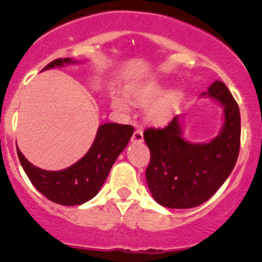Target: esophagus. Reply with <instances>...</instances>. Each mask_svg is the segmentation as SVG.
Masks as SVG:
<instances>
[{
  "mask_svg": "<svg viewBox=\"0 0 262 262\" xmlns=\"http://www.w3.org/2000/svg\"><path fill=\"white\" fill-rule=\"evenodd\" d=\"M143 140H144L143 130H140V129H137V130L134 132L133 137H132V141H133V143H141Z\"/></svg>",
  "mask_w": 262,
  "mask_h": 262,
  "instance_id": "34e87169",
  "label": "esophagus"
}]
</instances>
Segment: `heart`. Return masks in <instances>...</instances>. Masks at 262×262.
Returning <instances> with one entry per match:
<instances>
[{"mask_svg": "<svg viewBox=\"0 0 262 262\" xmlns=\"http://www.w3.org/2000/svg\"><path fill=\"white\" fill-rule=\"evenodd\" d=\"M165 91L166 85L164 82L151 80L130 86L127 96L129 100L139 106H145L150 103L145 108L146 119L151 124L162 125L172 118L181 101V92L179 90H169L166 93ZM112 106L114 110L122 113H127L129 111L128 101L121 96L113 97Z\"/></svg>", "mask_w": 262, "mask_h": 262, "instance_id": "heart-1", "label": "heart"}]
</instances>
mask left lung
I'll use <instances>...</instances> for the list:
<instances>
[{
    "label": "left lung",
    "instance_id": "8db88e82",
    "mask_svg": "<svg viewBox=\"0 0 262 262\" xmlns=\"http://www.w3.org/2000/svg\"><path fill=\"white\" fill-rule=\"evenodd\" d=\"M201 97L223 107L221 132L208 143H191L183 138L176 116L162 129L149 128L144 140L150 150L145 176L152 198L167 208L186 209L209 200L235 166L240 149V111L228 87L215 81Z\"/></svg>",
    "mask_w": 262,
    "mask_h": 262
}]
</instances>
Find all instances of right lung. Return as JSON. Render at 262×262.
<instances>
[{"label": "right lung", "instance_id": "add662e5", "mask_svg": "<svg viewBox=\"0 0 262 262\" xmlns=\"http://www.w3.org/2000/svg\"><path fill=\"white\" fill-rule=\"evenodd\" d=\"M70 64H79V61L60 58L48 64L43 70ZM133 133L134 128L128 124H101L85 156L71 166L59 171H48L34 166L27 160L18 146L17 154L27 176L41 194L62 206H79L98 193L114 161L128 145Z\"/></svg>", "mask_w": 262, "mask_h": 262}]
</instances>
